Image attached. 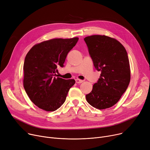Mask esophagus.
<instances>
[{"label": "esophagus", "mask_w": 150, "mask_h": 150, "mask_svg": "<svg viewBox=\"0 0 150 150\" xmlns=\"http://www.w3.org/2000/svg\"><path fill=\"white\" fill-rule=\"evenodd\" d=\"M75 81H76V83H81L83 82V80H80V79H76L75 80Z\"/></svg>", "instance_id": "obj_1"}]
</instances>
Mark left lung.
<instances>
[{
	"mask_svg": "<svg viewBox=\"0 0 150 150\" xmlns=\"http://www.w3.org/2000/svg\"><path fill=\"white\" fill-rule=\"evenodd\" d=\"M93 65L100 71V78L86 96L93 108L105 109L115 105L127 90L131 79L127 50L117 39L105 35L84 38Z\"/></svg>",
	"mask_w": 150,
	"mask_h": 150,
	"instance_id": "left-lung-1",
	"label": "left lung"
}]
</instances>
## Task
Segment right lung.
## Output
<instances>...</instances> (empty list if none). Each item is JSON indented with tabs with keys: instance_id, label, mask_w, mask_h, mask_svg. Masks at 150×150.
I'll return each instance as SVG.
<instances>
[{
	"instance_id": "add662e5",
	"label": "right lung",
	"mask_w": 150,
	"mask_h": 150,
	"mask_svg": "<svg viewBox=\"0 0 150 150\" xmlns=\"http://www.w3.org/2000/svg\"><path fill=\"white\" fill-rule=\"evenodd\" d=\"M78 38L52 39L35 44L23 64V84L28 97L39 108L54 111L64 103L74 79L56 77L57 66L63 67L67 53Z\"/></svg>"
}]
</instances>
